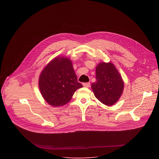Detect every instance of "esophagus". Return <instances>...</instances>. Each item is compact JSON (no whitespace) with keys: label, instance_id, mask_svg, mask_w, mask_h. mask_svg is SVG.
Instances as JSON below:
<instances>
[{"label":"esophagus","instance_id":"1","mask_svg":"<svg viewBox=\"0 0 159 159\" xmlns=\"http://www.w3.org/2000/svg\"><path fill=\"white\" fill-rule=\"evenodd\" d=\"M83 86L85 87H90V83L87 82V83H83Z\"/></svg>","mask_w":159,"mask_h":159}]
</instances>
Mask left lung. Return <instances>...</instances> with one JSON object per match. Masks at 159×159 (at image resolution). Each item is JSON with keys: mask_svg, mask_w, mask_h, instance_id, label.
Wrapping results in <instances>:
<instances>
[{"mask_svg": "<svg viewBox=\"0 0 159 159\" xmlns=\"http://www.w3.org/2000/svg\"><path fill=\"white\" fill-rule=\"evenodd\" d=\"M96 82L91 85L96 98L102 104L112 106L121 97L124 82L112 63H100L96 69Z\"/></svg>", "mask_w": 159, "mask_h": 159, "instance_id": "left-lung-1", "label": "left lung"}]
</instances>
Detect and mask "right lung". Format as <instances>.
<instances>
[{"instance_id":"right-lung-1","label":"right lung","mask_w":159,"mask_h":159,"mask_svg":"<svg viewBox=\"0 0 159 159\" xmlns=\"http://www.w3.org/2000/svg\"><path fill=\"white\" fill-rule=\"evenodd\" d=\"M82 87L77 81L72 61L64 57L52 60L44 68L39 78L41 94L53 106L66 104L77 89Z\"/></svg>"}]
</instances>
